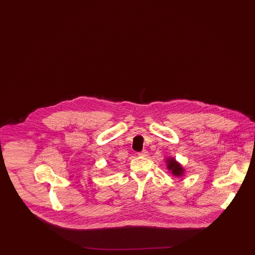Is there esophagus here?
<instances>
[{"instance_id":"34e87169","label":"esophagus","mask_w":255,"mask_h":255,"mask_svg":"<svg viewBox=\"0 0 255 255\" xmlns=\"http://www.w3.org/2000/svg\"><path fill=\"white\" fill-rule=\"evenodd\" d=\"M138 156H140V157H147L148 156V152L146 150H143L140 153H138Z\"/></svg>"}]
</instances>
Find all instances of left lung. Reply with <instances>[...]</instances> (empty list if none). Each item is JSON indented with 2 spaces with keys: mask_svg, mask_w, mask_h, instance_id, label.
<instances>
[{
  "mask_svg": "<svg viewBox=\"0 0 255 255\" xmlns=\"http://www.w3.org/2000/svg\"><path fill=\"white\" fill-rule=\"evenodd\" d=\"M165 163H166L167 169L171 173L172 176L177 177V178H182L184 176L185 169L176 158L168 157L165 159Z\"/></svg>",
  "mask_w": 255,
  "mask_h": 255,
  "instance_id": "8db88e82",
  "label": "left lung"
}]
</instances>
